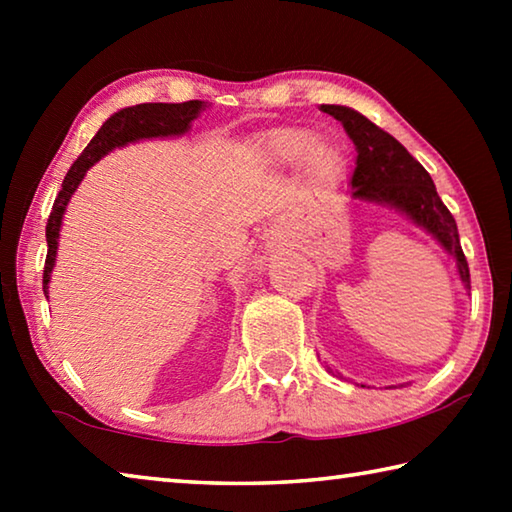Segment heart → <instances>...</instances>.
I'll return each instance as SVG.
<instances>
[{
	"label": "heart",
	"mask_w": 512,
	"mask_h": 512,
	"mask_svg": "<svg viewBox=\"0 0 512 512\" xmlns=\"http://www.w3.org/2000/svg\"><path fill=\"white\" fill-rule=\"evenodd\" d=\"M259 153L273 167L305 164L311 183L332 185L343 171V155L336 146L320 142L316 131L305 126L273 128L259 137Z\"/></svg>",
	"instance_id": "1"
}]
</instances>
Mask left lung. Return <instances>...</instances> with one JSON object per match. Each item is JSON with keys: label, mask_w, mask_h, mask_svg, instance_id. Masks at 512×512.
<instances>
[{"label": "left lung", "mask_w": 512, "mask_h": 512, "mask_svg": "<svg viewBox=\"0 0 512 512\" xmlns=\"http://www.w3.org/2000/svg\"><path fill=\"white\" fill-rule=\"evenodd\" d=\"M320 110L339 119L357 146L352 196L391 205L431 232L438 244L456 259L461 280L465 287H470V266L458 241L456 221L447 205L440 201L427 169L393 135L372 124L361 112L345 106H320Z\"/></svg>", "instance_id": "8db88e82"}]
</instances>
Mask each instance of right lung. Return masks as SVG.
Instances as JSON below:
<instances>
[{"label":"right lung","mask_w":512,"mask_h":512,"mask_svg":"<svg viewBox=\"0 0 512 512\" xmlns=\"http://www.w3.org/2000/svg\"><path fill=\"white\" fill-rule=\"evenodd\" d=\"M205 101H185V103H140V106L124 108L112 115L106 124L99 128V133L92 137V142L85 146L83 153L76 158V162L69 167L67 176L63 180V187L51 207V214L47 219V259L45 271H42V289L47 296L49 273L56 262L58 250V230L63 223L65 207L69 198L76 192V187L85 176L94 162L101 160L108 151L124 146L128 142L144 140V137H169L185 133L192 119L198 117V112L205 110Z\"/></svg>","instance_id":"1"}]
</instances>
